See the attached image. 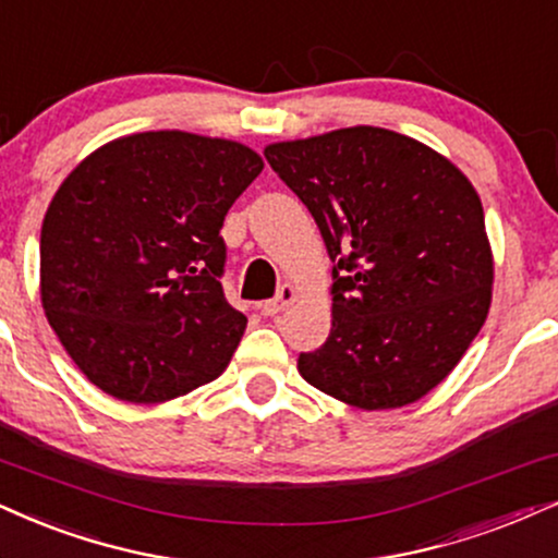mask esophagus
<instances>
[{
	"label": "esophagus",
	"instance_id": "34e87169",
	"mask_svg": "<svg viewBox=\"0 0 558 558\" xmlns=\"http://www.w3.org/2000/svg\"><path fill=\"white\" fill-rule=\"evenodd\" d=\"M298 287H292V284H284L279 290V294L274 300H266V302H260V313L264 315H279L281 311H287V307L290 305H294V302H298Z\"/></svg>",
	"mask_w": 558,
	"mask_h": 558
}]
</instances>
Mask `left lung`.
<instances>
[{"mask_svg":"<svg viewBox=\"0 0 558 558\" xmlns=\"http://www.w3.org/2000/svg\"><path fill=\"white\" fill-rule=\"evenodd\" d=\"M268 165L318 222L333 260L331 333L298 369L362 411L437 388L484 326L494 253L458 165L380 126L266 144Z\"/></svg>","mask_w":558,"mask_h":558,"instance_id":"8db88e82","label":"left lung"}]
</instances>
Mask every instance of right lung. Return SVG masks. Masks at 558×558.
Wrapping results in <instances>:
<instances>
[{"mask_svg": "<svg viewBox=\"0 0 558 558\" xmlns=\"http://www.w3.org/2000/svg\"><path fill=\"white\" fill-rule=\"evenodd\" d=\"M264 160L178 129L89 153L40 227V305L102 393L149 405L217 380L247 318L225 300V215Z\"/></svg>", "mask_w": 558, "mask_h": 558, "instance_id": "obj_1", "label": "right lung"}]
</instances>
